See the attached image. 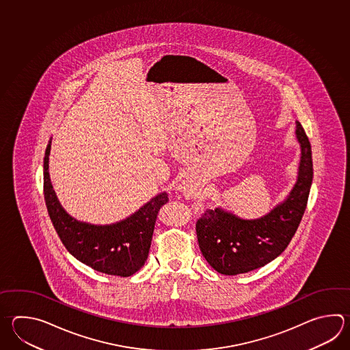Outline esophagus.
Masks as SVG:
<instances>
[{
    "mask_svg": "<svg viewBox=\"0 0 350 350\" xmlns=\"http://www.w3.org/2000/svg\"><path fill=\"white\" fill-rule=\"evenodd\" d=\"M179 191L183 193V194H186V196H189V197H197V196H198V188H197V186L193 183L192 180H189V179L183 180V182L179 185Z\"/></svg>",
    "mask_w": 350,
    "mask_h": 350,
    "instance_id": "esophagus-1",
    "label": "esophagus"
}]
</instances>
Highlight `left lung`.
<instances>
[{
  "mask_svg": "<svg viewBox=\"0 0 350 350\" xmlns=\"http://www.w3.org/2000/svg\"><path fill=\"white\" fill-rule=\"evenodd\" d=\"M298 177L286 200L257 219H243L221 207L207 209L196 224L200 252L214 271L224 275L248 273L283 253L307 208L313 180L312 148L299 122Z\"/></svg>",
  "mask_w": 350,
  "mask_h": 350,
  "instance_id": "left-lung-1",
  "label": "left lung"
}]
</instances>
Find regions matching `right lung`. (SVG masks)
<instances>
[{
    "mask_svg": "<svg viewBox=\"0 0 350 350\" xmlns=\"http://www.w3.org/2000/svg\"><path fill=\"white\" fill-rule=\"evenodd\" d=\"M51 139L43 159V193L51 221L66 250L79 262L108 275L129 277L139 271L150 253L159 208L168 194L159 193L127 218L112 224L77 221L64 211L49 173Z\"/></svg>",
    "mask_w": 350,
    "mask_h": 350,
    "instance_id": "1",
    "label": "right lung"
}]
</instances>
